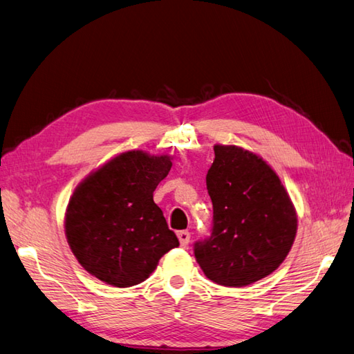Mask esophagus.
Wrapping results in <instances>:
<instances>
[{
	"label": "esophagus",
	"instance_id": "1",
	"mask_svg": "<svg viewBox=\"0 0 354 354\" xmlns=\"http://www.w3.org/2000/svg\"><path fill=\"white\" fill-rule=\"evenodd\" d=\"M176 234H178V239H179L180 247L185 248L188 245V242H189V232L188 230H180Z\"/></svg>",
	"mask_w": 354,
	"mask_h": 354
}]
</instances>
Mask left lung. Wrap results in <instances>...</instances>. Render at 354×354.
Masks as SVG:
<instances>
[{
	"label": "left lung",
	"instance_id": "obj_1",
	"mask_svg": "<svg viewBox=\"0 0 354 354\" xmlns=\"http://www.w3.org/2000/svg\"><path fill=\"white\" fill-rule=\"evenodd\" d=\"M214 152L206 175L212 233L194 243V256L214 283L250 286L272 274L292 250L296 209L263 158L234 145H215Z\"/></svg>",
	"mask_w": 354,
	"mask_h": 354
}]
</instances>
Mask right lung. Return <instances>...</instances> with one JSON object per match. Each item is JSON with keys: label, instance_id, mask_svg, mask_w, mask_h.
Here are the masks:
<instances>
[{"label": "right lung", "instance_id": "right-lung-1", "mask_svg": "<svg viewBox=\"0 0 354 354\" xmlns=\"http://www.w3.org/2000/svg\"><path fill=\"white\" fill-rule=\"evenodd\" d=\"M171 157L127 151L89 174L66 211V236L82 268L113 287L140 284L179 245L152 193Z\"/></svg>", "mask_w": 354, "mask_h": 354}]
</instances>
